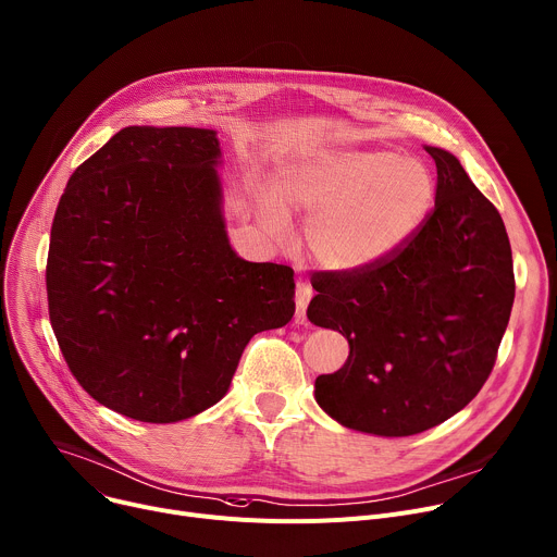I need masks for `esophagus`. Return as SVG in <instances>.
Here are the masks:
<instances>
[{
  "label": "esophagus",
  "mask_w": 557,
  "mask_h": 557,
  "mask_svg": "<svg viewBox=\"0 0 557 557\" xmlns=\"http://www.w3.org/2000/svg\"><path fill=\"white\" fill-rule=\"evenodd\" d=\"M311 295H313V288L307 282H298V286H295V305H298L295 318H298V322H305V318H307V307H309Z\"/></svg>",
  "instance_id": "esophagus-1"
}]
</instances>
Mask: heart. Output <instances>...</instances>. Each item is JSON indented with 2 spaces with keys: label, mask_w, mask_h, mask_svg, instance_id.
<instances>
[{
  "label": "heart",
  "mask_w": 557,
  "mask_h": 557,
  "mask_svg": "<svg viewBox=\"0 0 557 557\" xmlns=\"http://www.w3.org/2000/svg\"><path fill=\"white\" fill-rule=\"evenodd\" d=\"M436 195L430 168L381 150H349L315 157L288 170L275 185L284 208L311 212L305 244L318 264L333 271L372 267L423 224ZM264 224L284 228V210L262 203Z\"/></svg>",
  "instance_id": "heart-1"
}]
</instances>
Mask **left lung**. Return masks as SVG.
I'll return each instance as SVG.
<instances>
[{
  "mask_svg": "<svg viewBox=\"0 0 557 557\" xmlns=\"http://www.w3.org/2000/svg\"><path fill=\"white\" fill-rule=\"evenodd\" d=\"M436 163L434 208L381 262L318 271L307 315L349 341V358L315 379V400L338 423L381 436L430 430L488 381L512 300L510 242L497 208L457 157Z\"/></svg>",
  "mask_w": 557,
  "mask_h": 557,
  "instance_id": "8db88e82",
  "label": "left lung"
}]
</instances>
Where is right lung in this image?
<instances>
[{
    "label": "right lung",
    "mask_w": 557,
    "mask_h": 557,
    "mask_svg": "<svg viewBox=\"0 0 557 557\" xmlns=\"http://www.w3.org/2000/svg\"><path fill=\"white\" fill-rule=\"evenodd\" d=\"M219 140L125 127L71 174L47 257L49 318L83 389L145 423L190 419L231 387L248 341L293 313V269L228 244Z\"/></svg>",
    "instance_id": "1"
}]
</instances>
